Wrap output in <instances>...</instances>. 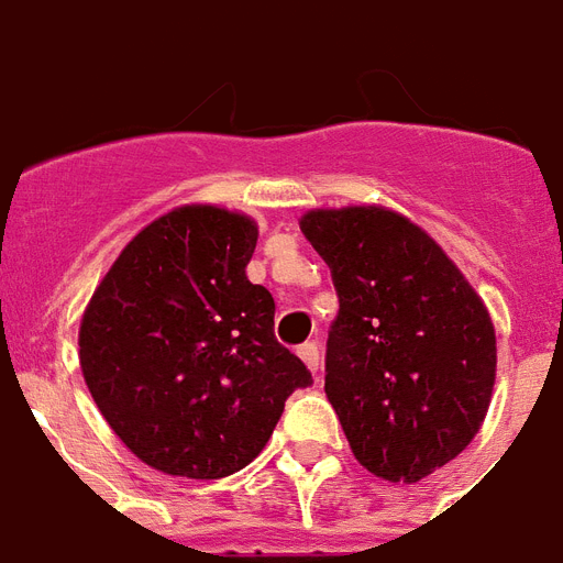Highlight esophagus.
<instances>
[{"mask_svg":"<svg viewBox=\"0 0 563 563\" xmlns=\"http://www.w3.org/2000/svg\"><path fill=\"white\" fill-rule=\"evenodd\" d=\"M299 357H302L305 366H308L310 372L317 375V372H319V345H317V343L299 345Z\"/></svg>","mask_w":563,"mask_h":563,"instance_id":"34e87169","label":"esophagus"}]
</instances>
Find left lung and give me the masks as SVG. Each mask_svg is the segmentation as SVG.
Returning a JSON list of instances; mask_svg holds the SVG:
<instances>
[{
    "instance_id": "left-lung-1",
    "label": "left lung",
    "mask_w": 563,
    "mask_h": 563,
    "mask_svg": "<svg viewBox=\"0 0 563 563\" xmlns=\"http://www.w3.org/2000/svg\"><path fill=\"white\" fill-rule=\"evenodd\" d=\"M299 227L340 296L325 395L354 460L418 483L483 427L497 375L488 308L442 246L386 206L310 209Z\"/></svg>"
}]
</instances>
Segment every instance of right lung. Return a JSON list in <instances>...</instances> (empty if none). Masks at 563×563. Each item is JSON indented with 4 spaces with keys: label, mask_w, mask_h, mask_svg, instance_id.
<instances>
[{
    "label": "right lung",
    "mask_w": 563,
    "mask_h": 563,
    "mask_svg": "<svg viewBox=\"0 0 563 563\" xmlns=\"http://www.w3.org/2000/svg\"><path fill=\"white\" fill-rule=\"evenodd\" d=\"M258 223L209 203L170 209L112 261L80 319V372L145 465L220 479L264 451L310 372L273 334L246 278Z\"/></svg>",
    "instance_id": "1"
}]
</instances>
